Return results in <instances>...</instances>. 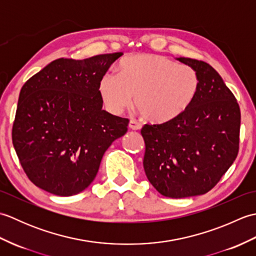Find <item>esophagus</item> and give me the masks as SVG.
<instances>
[{
  "instance_id": "obj_1",
  "label": "esophagus",
  "mask_w": 256,
  "mask_h": 256,
  "mask_svg": "<svg viewBox=\"0 0 256 256\" xmlns=\"http://www.w3.org/2000/svg\"><path fill=\"white\" fill-rule=\"evenodd\" d=\"M128 128L131 130H140V128H142V124L138 121H135V120H131L128 123Z\"/></svg>"
}]
</instances>
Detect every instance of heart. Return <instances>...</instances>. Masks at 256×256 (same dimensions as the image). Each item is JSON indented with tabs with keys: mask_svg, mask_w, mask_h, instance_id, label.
<instances>
[{
	"mask_svg": "<svg viewBox=\"0 0 256 256\" xmlns=\"http://www.w3.org/2000/svg\"><path fill=\"white\" fill-rule=\"evenodd\" d=\"M197 72L157 55H132L120 62L116 76L106 74L99 82L108 111L123 112L132 103L152 122L176 118L190 106L199 88Z\"/></svg>",
	"mask_w": 256,
	"mask_h": 256,
	"instance_id": "heart-1",
	"label": "heart"
}]
</instances>
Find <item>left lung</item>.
<instances>
[{
  "label": "left lung",
  "instance_id": "8db88e82",
  "mask_svg": "<svg viewBox=\"0 0 256 256\" xmlns=\"http://www.w3.org/2000/svg\"><path fill=\"white\" fill-rule=\"evenodd\" d=\"M176 59L197 72V94L180 116L145 124L140 134L150 182L165 197L186 198L208 192L236 160L241 113L236 96L209 64Z\"/></svg>",
  "mask_w": 256,
  "mask_h": 256
}]
</instances>
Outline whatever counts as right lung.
Instances as JSON below:
<instances>
[{
    "instance_id": "add662e5",
    "label": "right lung",
    "mask_w": 256,
    "mask_h": 256,
    "mask_svg": "<svg viewBox=\"0 0 256 256\" xmlns=\"http://www.w3.org/2000/svg\"><path fill=\"white\" fill-rule=\"evenodd\" d=\"M122 55L59 58L22 86L12 140L35 186L62 197L81 192L106 150L128 132V120L102 110L99 92L101 78Z\"/></svg>"
}]
</instances>
